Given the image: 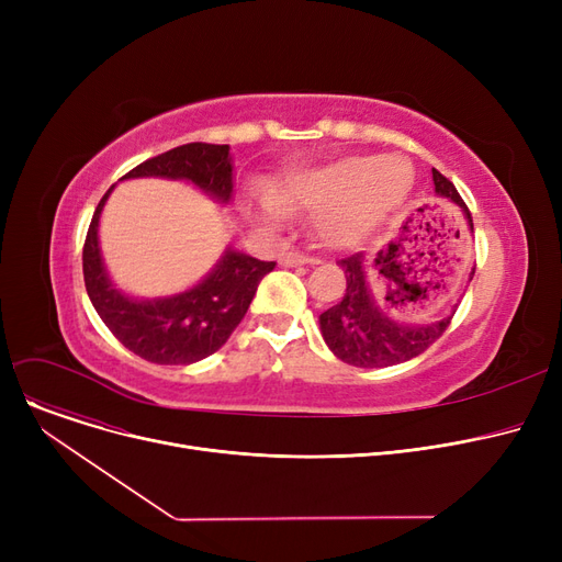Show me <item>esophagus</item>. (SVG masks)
Returning a JSON list of instances; mask_svg holds the SVG:
<instances>
[{
  "label": "esophagus",
  "instance_id": "obj_1",
  "mask_svg": "<svg viewBox=\"0 0 562 562\" xmlns=\"http://www.w3.org/2000/svg\"><path fill=\"white\" fill-rule=\"evenodd\" d=\"M284 266H303V263H318L321 259L314 257V255H305V252H299V250H289L282 255L280 259Z\"/></svg>",
  "mask_w": 562,
  "mask_h": 562
}]
</instances>
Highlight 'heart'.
I'll list each match as a JSON object with an SVG mask.
<instances>
[{"label": "heart", "mask_w": 562, "mask_h": 562, "mask_svg": "<svg viewBox=\"0 0 562 562\" xmlns=\"http://www.w3.org/2000/svg\"><path fill=\"white\" fill-rule=\"evenodd\" d=\"M415 184L412 164L401 157L360 155L271 191L278 212H321L318 234L323 241L348 248L364 241L371 232L394 214ZM276 218V212L269 210Z\"/></svg>", "instance_id": "obj_1"}]
</instances>
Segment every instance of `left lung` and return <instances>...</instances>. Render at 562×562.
<instances>
[{
  "mask_svg": "<svg viewBox=\"0 0 562 562\" xmlns=\"http://www.w3.org/2000/svg\"><path fill=\"white\" fill-rule=\"evenodd\" d=\"M432 182L439 195H447L462 206L469 227L474 229L471 212L449 177L432 168ZM339 266L346 273V293L337 305L321 314L318 323L323 339L341 362L364 369L394 367L422 356L451 326L453 314L422 328L398 326L373 303L364 255L356 252L344 257L339 259Z\"/></svg>",
  "mask_w": 562,
  "mask_h": 562,
  "instance_id": "obj_1",
  "label": "left lung"
}]
</instances>
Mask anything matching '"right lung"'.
<instances>
[{
  "label": "right lung",
  "mask_w": 562,
  "mask_h": 562,
  "mask_svg": "<svg viewBox=\"0 0 562 562\" xmlns=\"http://www.w3.org/2000/svg\"><path fill=\"white\" fill-rule=\"evenodd\" d=\"M127 177L189 180L227 202L232 195L229 147L187 143L138 164L123 175V180ZM109 191L95 206L81 252L88 299L104 326L125 348L155 364H191L212 356L239 326L259 282L276 269V261H261L227 250L210 278L191 291L161 301H132L111 286L100 257L98 223Z\"/></svg>",
  "instance_id": "obj_1"
}]
</instances>
